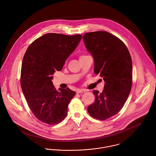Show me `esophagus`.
I'll return each mask as SVG.
<instances>
[{"instance_id": "esophagus-1", "label": "esophagus", "mask_w": 156, "mask_h": 156, "mask_svg": "<svg viewBox=\"0 0 156 156\" xmlns=\"http://www.w3.org/2000/svg\"><path fill=\"white\" fill-rule=\"evenodd\" d=\"M86 92V90H85V89H78L76 90V92H77V94L83 93V92Z\"/></svg>"}]
</instances>
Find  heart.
<instances>
[{"mask_svg": "<svg viewBox=\"0 0 156 156\" xmlns=\"http://www.w3.org/2000/svg\"><path fill=\"white\" fill-rule=\"evenodd\" d=\"M82 56H80V57H82Z\"/></svg>", "mask_w": 156, "mask_h": 156, "instance_id": "1", "label": "heart"}]
</instances>
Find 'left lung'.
Segmentation results:
<instances>
[{"label":"left lung","mask_w":156,"mask_h":156,"mask_svg":"<svg viewBox=\"0 0 156 156\" xmlns=\"http://www.w3.org/2000/svg\"><path fill=\"white\" fill-rule=\"evenodd\" d=\"M85 45L94 60L95 74L105 81L101 93L94 90L95 101L88 107L93 118L105 120L124 106L132 85V61L128 48L118 38L106 31L86 33Z\"/></svg>","instance_id":"8db88e82"}]
</instances>
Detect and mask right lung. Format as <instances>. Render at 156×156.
Instances as JSON below:
<instances>
[{"mask_svg": "<svg viewBox=\"0 0 156 156\" xmlns=\"http://www.w3.org/2000/svg\"><path fill=\"white\" fill-rule=\"evenodd\" d=\"M81 39V35L47 34L30 45L24 55L21 87L29 108L43 122L55 125L67 116L68 106L76 92L68 88L56 90L52 79Z\"/></svg>", "mask_w": 156, "mask_h": 156, "instance_id": "right-lung-1", "label": "right lung"}]
</instances>
